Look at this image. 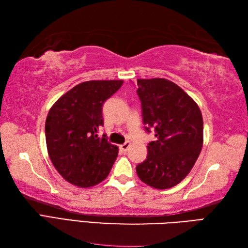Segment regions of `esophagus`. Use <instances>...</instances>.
<instances>
[{"label":"esophagus","mask_w":248,"mask_h":248,"mask_svg":"<svg viewBox=\"0 0 248 248\" xmlns=\"http://www.w3.org/2000/svg\"><path fill=\"white\" fill-rule=\"evenodd\" d=\"M129 146H130V142H129V141H127V142H125L124 144H122V145H120V149H121V150H122V152L126 153V152H127V150H128Z\"/></svg>","instance_id":"obj_1"}]
</instances>
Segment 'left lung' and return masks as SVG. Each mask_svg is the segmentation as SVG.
Here are the masks:
<instances>
[{"label": "left lung", "instance_id": "obj_1", "mask_svg": "<svg viewBox=\"0 0 248 248\" xmlns=\"http://www.w3.org/2000/svg\"><path fill=\"white\" fill-rule=\"evenodd\" d=\"M145 130L155 129L145 161L137 165L142 182L156 189L176 186L189 173L203 145V119L198 104L166 78H138Z\"/></svg>", "mask_w": 248, "mask_h": 248}]
</instances>
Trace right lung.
I'll return each mask as SVG.
<instances>
[{"mask_svg":"<svg viewBox=\"0 0 248 248\" xmlns=\"http://www.w3.org/2000/svg\"><path fill=\"white\" fill-rule=\"evenodd\" d=\"M122 84V80L83 82L50 108L45 123L48 155L67 182L86 188L99 184L109 173L119 148L98 132L104 125V102Z\"/></svg>","mask_w":248,"mask_h":248,"instance_id":"obj_1","label":"right lung"}]
</instances>
